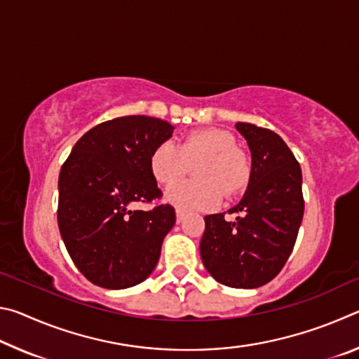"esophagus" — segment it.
Returning a JSON list of instances; mask_svg holds the SVG:
<instances>
[{"instance_id":"34e87169","label":"esophagus","mask_w":359,"mask_h":359,"mask_svg":"<svg viewBox=\"0 0 359 359\" xmlns=\"http://www.w3.org/2000/svg\"><path fill=\"white\" fill-rule=\"evenodd\" d=\"M184 218H185V212L184 210H180V209L175 210V220H177V223H180L182 220H184Z\"/></svg>"}]
</instances>
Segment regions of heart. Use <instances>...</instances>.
I'll use <instances>...</instances> for the list:
<instances>
[{"label":"heart","instance_id":"obj_1","mask_svg":"<svg viewBox=\"0 0 359 359\" xmlns=\"http://www.w3.org/2000/svg\"><path fill=\"white\" fill-rule=\"evenodd\" d=\"M236 145V137L229 131L194 130L179 145L169 141L158 144L149 160L150 172L158 184L169 185L196 166L198 180L171 185L166 201L180 210L214 209L222 196H238L250 184L252 160L245 150Z\"/></svg>","mask_w":359,"mask_h":359}]
</instances>
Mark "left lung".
Here are the masks:
<instances>
[{
	"label": "left lung",
	"instance_id": "1",
	"mask_svg": "<svg viewBox=\"0 0 359 359\" xmlns=\"http://www.w3.org/2000/svg\"><path fill=\"white\" fill-rule=\"evenodd\" d=\"M252 150V179L242 201L205 215L201 258L209 274L231 288H258L287 263L304 215L299 163L277 133L236 123Z\"/></svg>",
	"mask_w": 359,
	"mask_h": 359
}]
</instances>
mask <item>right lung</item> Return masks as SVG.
<instances>
[{"instance_id":"add662e5","label":"right lung","mask_w":359,"mask_h":359,"mask_svg":"<svg viewBox=\"0 0 359 359\" xmlns=\"http://www.w3.org/2000/svg\"><path fill=\"white\" fill-rule=\"evenodd\" d=\"M172 130L145 115L102 121L79 139L63 163L58 228L77 269L98 287H135L155 269L175 210L160 203L163 193L149 160ZM154 201L150 211L130 209Z\"/></svg>"}]
</instances>
